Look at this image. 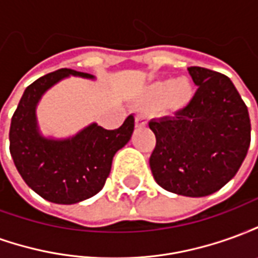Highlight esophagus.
Segmentation results:
<instances>
[{"label":"esophagus","instance_id":"esophagus-1","mask_svg":"<svg viewBox=\"0 0 258 258\" xmlns=\"http://www.w3.org/2000/svg\"><path fill=\"white\" fill-rule=\"evenodd\" d=\"M135 125L137 127H145L146 120L142 116H137V118H135Z\"/></svg>","mask_w":258,"mask_h":258}]
</instances>
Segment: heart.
I'll return each instance as SVG.
<instances>
[{"label": "heart", "instance_id": "b5f03b06", "mask_svg": "<svg viewBox=\"0 0 258 258\" xmlns=\"http://www.w3.org/2000/svg\"><path fill=\"white\" fill-rule=\"evenodd\" d=\"M192 96L194 90L186 79L164 80L148 87L141 102L145 107L159 109L162 113H175L188 106Z\"/></svg>", "mask_w": 258, "mask_h": 258}]
</instances>
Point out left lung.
<instances>
[{"label": "left lung", "mask_w": 258, "mask_h": 258, "mask_svg": "<svg viewBox=\"0 0 258 258\" xmlns=\"http://www.w3.org/2000/svg\"><path fill=\"white\" fill-rule=\"evenodd\" d=\"M188 70L198 90L173 117L149 123L156 137L149 166L163 189L202 198L238 173L251 127L247 106L229 77L199 66Z\"/></svg>", "instance_id": "8db88e82"}]
</instances>
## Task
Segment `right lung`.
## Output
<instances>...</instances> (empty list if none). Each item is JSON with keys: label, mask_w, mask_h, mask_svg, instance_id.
I'll use <instances>...</instances> for the list:
<instances>
[{"label": "right lung", "mask_w": 258, "mask_h": 258, "mask_svg": "<svg viewBox=\"0 0 258 258\" xmlns=\"http://www.w3.org/2000/svg\"><path fill=\"white\" fill-rule=\"evenodd\" d=\"M69 74L94 77L72 69L40 77L23 92L9 128V151L22 178L41 198L59 205H73L98 194L109 177L114 153L134 131V116H128L116 130L91 124L70 140L42 138L37 130V102Z\"/></svg>", "instance_id": "1"}]
</instances>
